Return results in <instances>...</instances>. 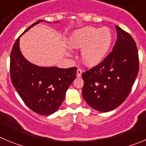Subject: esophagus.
<instances>
[{
	"mask_svg": "<svg viewBox=\"0 0 146 146\" xmlns=\"http://www.w3.org/2000/svg\"><path fill=\"white\" fill-rule=\"evenodd\" d=\"M82 70L81 69H77V77H80L81 75H82Z\"/></svg>",
	"mask_w": 146,
	"mask_h": 146,
	"instance_id": "34e87169",
	"label": "esophagus"
}]
</instances>
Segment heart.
Instances as JSON below:
<instances>
[{"label":"heart","mask_w":146,"mask_h":146,"mask_svg":"<svg viewBox=\"0 0 146 146\" xmlns=\"http://www.w3.org/2000/svg\"><path fill=\"white\" fill-rule=\"evenodd\" d=\"M112 39V33L108 28L86 27L72 33L69 44L73 49H82L81 58L83 63L88 66H95L107 55Z\"/></svg>","instance_id":"obj_1"}]
</instances>
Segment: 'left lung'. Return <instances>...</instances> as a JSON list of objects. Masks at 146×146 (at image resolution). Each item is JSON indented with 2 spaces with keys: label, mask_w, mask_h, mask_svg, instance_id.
Instances as JSON below:
<instances>
[{
  "label": "left lung",
  "mask_w": 146,
  "mask_h": 146,
  "mask_svg": "<svg viewBox=\"0 0 146 146\" xmlns=\"http://www.w3.org/2000/svg\"><path fill=\"white\" fill-rule=\"evenodd\" d=\"M118 36L113 51L101 63L82 74V95L94 110L109 112L129 96L139 72L137 45L131 35L115 25Z\"/></svg>",
  "instance_id": "left-lung-1"
}]
</instances>
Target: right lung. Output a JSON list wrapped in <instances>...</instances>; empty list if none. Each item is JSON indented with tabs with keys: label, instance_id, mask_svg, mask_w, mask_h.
I'll use <instances>...</instances> for the list:
<instances>
[{
	"label": "right lung",
	"instance_id": "right-lung-1",
	"mask_svg": "<svg viewBox=\"0 0 146 146\" xmlns=\"http://www.w3.org/2000/svg\"><path fill=\"white\" fill-rule=\"evenodd\" d=\"M43 20L34 23L23 32ZM16 40L10 55V77L13 86L27 106L35 113L49 115L62 104L66 92L76 78L77 67L60 69L32 64L23 57Z\"/></svg>",
	"mask_w": 146,
	"mask_h": 146
}]
</instances>
